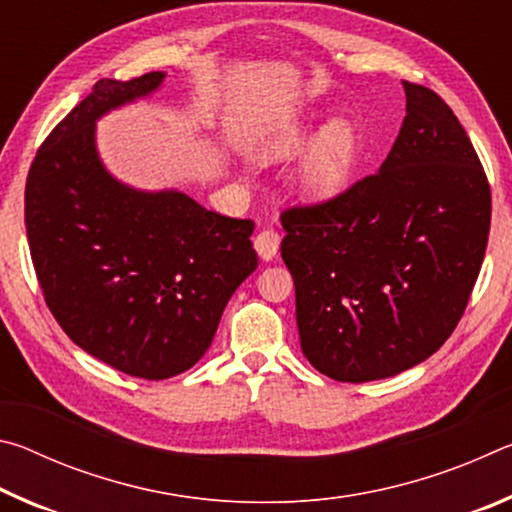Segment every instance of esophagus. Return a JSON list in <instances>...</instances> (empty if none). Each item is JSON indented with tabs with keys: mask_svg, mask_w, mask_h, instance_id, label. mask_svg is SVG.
Returning <instances> with one entry per match:
<instances>
[{
	"mask_svg": "<svg viewBox=\"0 0 512 512\" xmlns=\"http://www.w3.org/2000/svg\"><path fill=\"white\" fill-rule=\"evenodd\" d=\"M255 250L264 262H271L277 255V250H280V235H277L275 230H262L255 237Z\"/></svg>",
	"mask_w": 512,
	"mask_h": 512,
	"instance_id": "obj_1",
	"label": "esophagus"
}]
</instances>
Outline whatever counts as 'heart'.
I'll list each match as a JSON object with an SVG mask.
<instances>
[{
  "label": "heart",
  "instance_id": "b5f03b06",
  "mask_svg": "<svg viewBox=\"0 0 512 512\" xmlns=\"http://www.w3.org/2000/svg\"><path fill=\"white\" fill-rule=\"evenodd\" d=\"M307 142V124L300 117H287L273 126L255 144L259 162L291 158ZM359 158V137L350 121L334 119L316 135L296 173V189L307 203L332 201L348 189Z\"/></svg>",
  "mask_w": 512,
  "mask_h": 512
}]
</instances>
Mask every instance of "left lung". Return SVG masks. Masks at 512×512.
I'll return each instance as SVG.
<instances>
[{"instance_id": "8db88e82", "label": "left lung", "mask_w": 512, "mask_h": 512, "mask_svg": "<svg viewBox=\"0 0 512 512\" xmlns=\"http://www.w3.org/2000/svg\"><path fill=\"white\" fill-rule=\"evenodd\" d=\"M406 117L377 173L282 212L300 345L336 381L418 366L461 320L490 232V185L452 108L406 83Z\"/></svg>"}]
</instances>
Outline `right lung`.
I'll return each instance as SVG.
<instances>
[{"instance_id":"obj_1","label":"right lung","mask_w":512,"mask_h":512,"mask_svg":"<svg viewBox=\"0 0 512 512\" xmlns=\"http://www.w3.org/2000/svg\"><path fill=\"white\" fill-rule=\"evenodd\" d=\"M164 76L94 85L38 149L24 192L33 268L58 325L92 357L153 381L203 357L257 268L253 221L178 189L128 187L103 167L97 121L149 97Z\"/></svg>"}]
</instances>
